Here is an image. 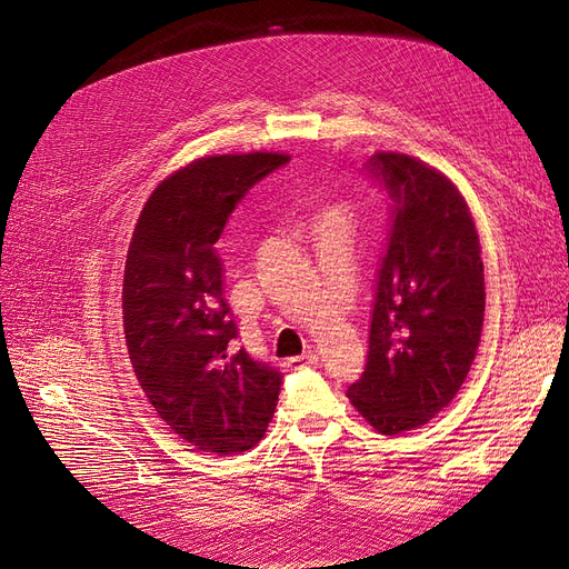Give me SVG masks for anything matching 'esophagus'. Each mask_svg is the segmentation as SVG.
I'll list each match as a JSON object with an SVG mask.
<instances>
[{
	"label": "esophagus",
	"mask_w": 569,
	"mask_h": 569,
	"mask_svg": "<svg viewBox=\"0 0 569 569\" xmlns=\"http://www.w3.org/2000/svg\"><path fill=\"white\" fill-rule=\"evenodd\" d=\"M316 363H318V356H316L313 351H308V353H303V356L289 358L284 366H287L289 370H303V368H308V366H316Z\"/></svg>",
	"instance_id": "esophagus-1"
}]
</instances>
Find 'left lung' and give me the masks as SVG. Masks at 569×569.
I'll use <instances>...</instances> for the list:
<instances>
[{
    "mask_svg": "<svg viewBox=\"0 0 569 569\" xmlns=\"http://www.w3.org/2000/svg\"><path fill=\"white\" fill-rule=\"evenodd\" d=\"M389 197L368 363L347 396L377 432L401 435L453 401L485 322V266L468 203L439 170L382 151L366 163Z\"/></svg>",
    "mask_w": 569,
    "mask_h": 569,
    "instance_id": "1",
    "label": "left lung"
}]
</instances>
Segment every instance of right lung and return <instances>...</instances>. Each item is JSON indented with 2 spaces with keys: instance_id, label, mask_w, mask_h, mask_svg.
I'll return each instance as SVG.
<instances>
[{
  "instance_id": "1",
  "label": "right lung",
  "mask_w": 569,
  "mask_h": 569,
  "mask_svg": "<svg viewBox=\"0 0 569 569\" xmlns=\"http://www.w3.org/2000/svg\"><path fill=\"white\" fill-rule=\"evenodd\" d=\"M287 161L256 151L189 163L153 189L130 239V363L159 418L206 453L253 449L278 406L282 372L237 347L216 242L249 189Z\"/></svg>"
}]
</instances>
